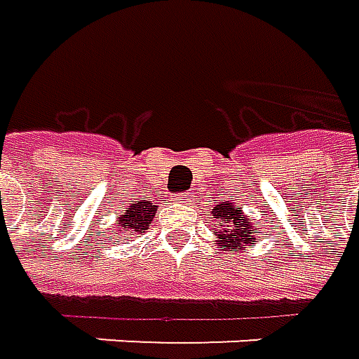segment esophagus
Segmentation results:
<instances>
[{"label":"esophagus","instance_id":"34e87169","mask_svg":"<svg viewBox=\"0 0 359 359\" xmlns=\"http://www.w3.org/2000/svg\"><path fill=\"white\" fill-rule=\"evenodd\" d=\"M191 197H189V194H177V196H172V201L174 203H187Z\"/></svg>","mask_w":359,"mask_h":359}]
</instances>
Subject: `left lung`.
I'll list each match as a JSON object with an SVG mask.
<instances>
[{
	"label": "left lung",
	"mask_w": 359,
	"mask_h": 359,
	"mask_svg": "<svg viewBox=\"0 0 359 359\" xmlns=\"http://www.w3.org/2000/svg\"><path fill=\"white\" fill-rule=\"evenodd\" d=\"M211 215L213 219H219L215 245L221 251H225V249L245 251L247 247L255 245V231L259 229V223H252L249 215H245L239 205H235L233 201L221 199L217 208H213Z\"/></svg>",
	"instance_id": "obj_1"
}]
</instances>
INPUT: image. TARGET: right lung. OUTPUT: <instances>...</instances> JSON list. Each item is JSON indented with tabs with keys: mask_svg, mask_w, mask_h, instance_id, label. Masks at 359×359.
Wrapping results in <instances>:
<instances>
[{
	"mask_svg": "<svg viewBox=\"0 0 359 359\" xmlns=\"http://www.w3.org/2000/svg\"><path fill=\"white\" fill-rule=\"evenodd\" d=\"M158 205H151L150 201L142 199V201H134L126 208V213L116 219V227L112 231V237L116 241H126L130 235H134V231L142 235L151 225V219L156 215Z\"/></svg>",
	"mask_w": 359,
	"mask_h": 359,
	"instance_id": "right-lung-1",
	"label": "right lung"
}]
</instances>
